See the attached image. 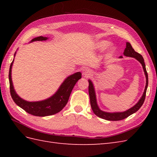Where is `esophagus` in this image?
<instances>
[{
    "label": "esophagus",
    "instance_id": "34e87169",
    "mask_svg": "<svg viewBox=\"0 0 157 157\" xmlns=\"http://www.w3.org/2000/svg\"><path fill=\"white\" fill-rule=\"evenodd\" d=\"M92 71L90 69L88 68H86L84 70H83V75L86 78H88V77H90V75H92Z\"/></svg>",
    "mask_w": 157,
    "mask_h": 157
}]
</instances>
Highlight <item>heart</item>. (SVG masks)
Wrapping results in <instances>:
<instances>
[{"instance_id":"1","label":"heart","mask_w":157,"mask_h":157,"mask_svg":"<svg viewBox=\"0 0 157 157\" xmlns=\"http://www.w3.org/2000/svg\"><path fill=\"white\" fill-rule=\"evenodd\" d=\"M109 44V42L107 40H101L98 42L97 43V46L98 48H105L106 46H107ZM113 48H111V49L113 50Z\"/></svg>"}]
</instances>
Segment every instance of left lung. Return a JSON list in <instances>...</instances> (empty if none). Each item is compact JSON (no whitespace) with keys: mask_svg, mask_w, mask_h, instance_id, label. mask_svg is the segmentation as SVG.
Masks as SVG:
<instances>
[{"mask_svg":"<svg viewBox=\"0 0 157 157\" xmlns=\"http://www.w3.org/2000/svg\"><path fill=\"white\" fill-rule=\"evenodd\" d=\"M123 55L126 56H130V57H134L138 61L141 63L142 65L143 69H144L145 75H146V87L144 92L143 93V95L142 98L140 99L138 102L136 104L135 106H133L131 109H128V111L122 113H106L101 111V109L98 108L97 105V103H96V95H95V92H94V86H93L92 83L90 80H88L89 82V87H88V92H89V96H90V105L93 112H94V114L101 117L102 119H104L106 120H108V121H119V120L124 119L128 117L129 115H132L133 113H136L137 111L140 109L143 103L144 102V100L146 98V90H147L148 84V73L146 71V65L144 63V60L143 59L142 56L136 52L134 49L132 48V45L130 44V43L127 42L126 43V48H125L124 52H123ZM120 57H122L121 56Z\"/></svg>","mask_w":157,"mask_h":157,"instance_id":"1","label":"left lung"}]
</instances>
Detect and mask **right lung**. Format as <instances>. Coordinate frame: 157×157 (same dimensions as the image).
I'll return each instance as SVG.
<instances>
[{"label":"right lung","mask_w":157,"mask_h":157,"mask_svg":"<svg viewBox=\"0 0 157 157\" xmlns=\"http://www.w3.org/2000/svg\"><path fill=\"white\" fill-rule=\"evenodd\" d=\"M46 39L47 38L39 36V37L32 39V42L46 40ZM13 63V61L10 65L9 73V88L11 97L13 101L19 106L28 113L29 114L34 116L45 117L54 115L61 111L67 103L69 96L77 82L82 78V73L80 72H77L74 74L69 76L60 86L58 91L51 98L42 101L28 102L20 98L16 94L15 90L13 88L11 79V68Z\"/></svg>","instance_id":"right-lung-1"}]
</instances>
